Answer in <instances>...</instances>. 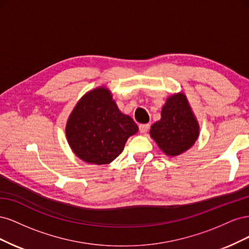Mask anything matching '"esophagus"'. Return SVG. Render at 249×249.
<instances>
[{"label": "esophagus", "mask_w": 249, "mask_h": 249, "mask_svg": "<svg viewBox=\"0 0 249 249\" xmlns=\"http://www.w3.org/2000/svg\"><path fill=\"white\" fill-rule=\"evenodd\" d=\"M148 129H149V124H139V131H140V133H146Z\"/></svg>", "instance_id": "obj_1"}]
</instances>
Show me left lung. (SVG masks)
I'll list each match as a JSON object with an SVG mask.
<instances>
[{"instance_id": "obj_1", "label": "left lung", "mask_w": 249, "mask_h": 249, "mask_svg": "<svg viewBox=\"0 0 249 249\" xmlns=\"http://www.w3.org/2000/svg\"><path fill=\"white\" fill-rule=\"evenodd\" d=\"M198 131V124L186 96L178 93L167 99L161 119L150 127V136L165 154L178 156L194 144Z\"/></svg>"}]
</instances>
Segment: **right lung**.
Listing matches in <instances>:
<instances>
[{
  "instance_id": "obj_1",
  "label": "right lung",
  "mask_w": 249,
  "mask_h": 249,
  "mask_svg": "<svg viewBox=\"0 0 249 249\" xmlns=\"http://www.w3.org/2000/svg\"><path fill=\"white\" fill-rule=\"evenodd\" d=\"M66 137L73 153L87 163L108 164L122 154L138 125L117 108L104 87L86 93L66 124Z\"/></svg>"
}]
</instances>
